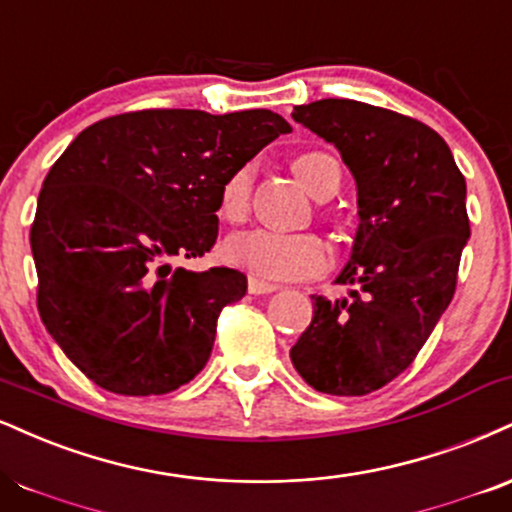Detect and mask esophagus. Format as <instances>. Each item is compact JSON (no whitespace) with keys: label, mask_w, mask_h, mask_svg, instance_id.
Wrapping results in <instances>:
<instances>
[{"label":"esophagus","mask_w":512,"mask_h":512,"mask_svg":"<svg viewBox=\"0 0 512 512\" xmlns=\"http://www.w3.org/2000/svg\"><path fill=\"white\" fill-rule=\"evenodd\" d=\"M248 291L252 295H267V293L279 291V286H276V283L260 281V279H255V276H250V279H248Z\"/></svg>","instance_id":"esophagus-1"}]
</instances>
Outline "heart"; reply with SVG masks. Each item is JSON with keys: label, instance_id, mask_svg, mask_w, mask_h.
Returning a JSON list of instances; mask_svg holds the SVG:
<instances>
[{"label": "heart", "instance_id": "1", "mask_svg": "<svg viewBox=\"0 0 512 512\" xmlns=\"http://www.w3.org/2000/svg\"><path fill=\"white\" fill-rule=\"evenodd\" d=\"M336 164L324 152H305L293 162V174L312 197L322 193L324 169ZM252 164L238 166L219 188L217 212L224 221L248 217L252 195ZM224 260L264 281H298L322 274L331 264V252L315 233H283L272 229L240 231L224 243Z\"/></svg>", "mask_w": 512, "mask_h": 512}]
</instances>
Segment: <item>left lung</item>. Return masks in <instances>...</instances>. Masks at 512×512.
Masks as SVG:
<instances>
[{
  "label": "left lung",
  "mask_w": 512,
  "mask_h": 512,
  "mask_svg": "<svg viewBox=\"0 0 512 512\" xmlns=\"http://www.w3.org/2000/svg\"><path fill=\"white\" fill-rule=\"evenodd\" d=\"M291 116L341 152L360 217L336 279L355 291L312 298L291 360L312 389L367 396L412 365L453 300L470 238L465 176L439 133L391 109L319 100Z\"/></svg>",
  "instance_id": "left-lung-1"
}]
</instances>
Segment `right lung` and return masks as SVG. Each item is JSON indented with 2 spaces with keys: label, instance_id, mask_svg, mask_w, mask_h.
I'll use <instances>...</instances> for the list:
<instances>
[{
  "label": "right lung",
  "instance_id": "add662e5",
  "mask_svg": "<svg viewBox=\"0 0 512 512\" xmlns=\"http://www.w3.org/2000/svg\"><path fill=\"white\" fill-rule=\"evenodd\" d=\"M281 133L269 109H143L92 123L54 162L30 226L38 310L90 381L162 396L207 365L248 279L171 262L209 252L221 183Z\"/></svg>",
  "mask_w": 512,
  "mask_h": 512
}]
</instances>
